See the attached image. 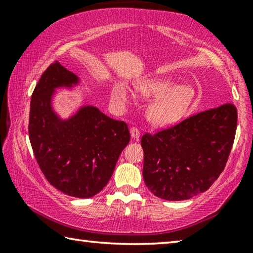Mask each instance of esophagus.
<instances>
[{"mask_svg":"<svg viewBox=\"0 0 253 253\" xmlns=\"http://www.w3.org/2000/svg\"><path fill=\"white\" fill-rule=\"evenodd\" d=\"M130 135H131V137L132 138H139V136H140V131H139V129L137 127H131V129H130Z\"/></svg>","mask_w":253,"mask_h":253,"instance_id":"obj_1","label":"esophagus"}]
</instances>
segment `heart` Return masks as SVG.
I'll use <instances>...</instances> for the list:
<instances>
[{"mask_svg":"<svg viewBox=\"0 0 253 253\" xmlns=\"http://www.w3.org/2000/svg\"><path fill=\"white\" fill-rule=\"evenodd\" d=\"M138 91L146 97H156L148 109V118L153 125L164 127L177 123L185 116L195 98L194 89L188 84H177L166 78H154L137 85ZM113 99L127 101L125 85L117 84L111 91Z\"/></svg>","mask_w":253,"mask_h":253,"instance_id":"1","label":"heart"}]
</instances>
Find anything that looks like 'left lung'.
I'll list each match as a JSON object with an SVG mask.
<instances>
[{"instance_id": "left-lung-1", "label": "left lung", "mask_w": 253, "mask_h": 253, "mask_svg": "<svg viewBox=\"0 0 253 253\" xmlns=\"http://www.w3.org/2000/svg\"><path fill=\"white\" fill-rule=\"evenodd\" d=\"M237 122V107L226 102L144 134L143 177L148 190L169 201L188 200L209 190L228 162Z\"/></svg>"}]
</instances>
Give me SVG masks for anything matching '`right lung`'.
<instances>
[{
  "label": "right lung",
  "mask_w": 253,
  "mask_h": 253,
  "mask_svg": "<svg viewBox=\"0 0 253 253\" xmlns=\"http://www.w3.org/2000/svg\"><path fill=\"white\" fill-rule=\"evenodd\" d=\"M78 77L58 61L46 68L31 97L29 138L48 182L70 196L87 199L109 182L130 134L125 122L115 121L84 106L67 121L51 107L55 88L72 87Z\"/></svg>",
  "instance_id": "right-lung-1"
}]
</instances>
